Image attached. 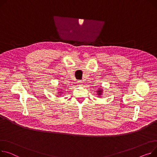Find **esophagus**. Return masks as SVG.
Wrapping results in <instances>:
<instances>
[{"mask_svg":"<svg viewBox=\"0 0 157 157\" xmlns=\"http://www.w3.org/2000/svg\"><path fill=\"white\" fill-rule=\"evenodd\" d=\"M78 85L79 86H82V81H78Z\"/></svg>","mask_w":157,"mask_h":157,"instance_id":"34e87169","label":"esophagus"}]
</instances>
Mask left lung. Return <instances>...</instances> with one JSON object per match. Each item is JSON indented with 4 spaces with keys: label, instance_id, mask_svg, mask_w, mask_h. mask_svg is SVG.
<instances>
[{
    "label": "left lung",
    "instance_id": "8db88e82",
    "mask_svg": "<svg viewBox=\"0 0 157 157\" xmlns=\"http://www.w3.org/2000/svg\"><path fill=\"white\" fill-rule=\"evenodd\" d=\"M102 92H103V90L101 89H99L98 91H97V93H98V95H101L102 94Z\"/></svg>",
    "mask_w": 157,
    "mask_h": 157
}]
</instances>
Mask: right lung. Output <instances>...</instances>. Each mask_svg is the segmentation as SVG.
<instances>
[{"label": "right lung", "instance_id": "add662e5", "mask_svg": "<svg viewBox=\"0 0 157 157\" xmlns=\"http://www.w3.org/2000/svg\"><path fill=\"white\" fill-rule=\"evenodd\" d=\"M59 93H60V92H59Z\"/></svg>", "mask_w": 157, "mask_h": 157}]
</instances>
